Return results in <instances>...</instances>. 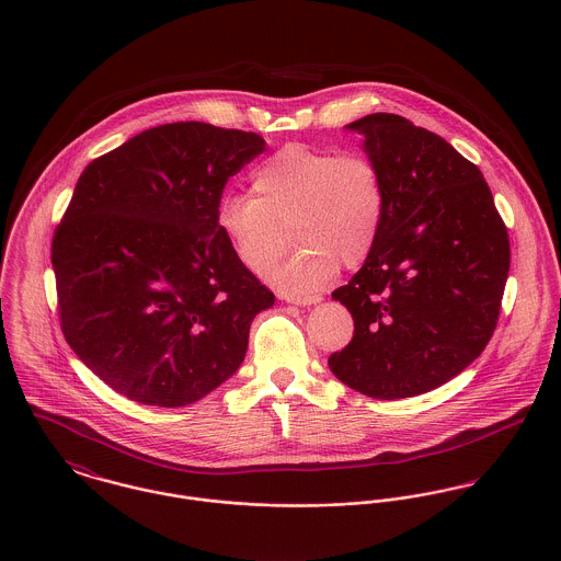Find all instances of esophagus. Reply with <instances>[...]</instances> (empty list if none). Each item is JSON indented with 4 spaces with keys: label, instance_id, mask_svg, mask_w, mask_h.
<instances>
[{
    "label": "esophagus",
    "instance_id": "1",
    "mask_svg": "<svg viewBox=\"0 0 561 561\" xmlns=\"http://www.w3.org/2000/svg\"><path fill=\"white\" fill-rule=\"evenodd\" d=\"M321 296H311V298H294L291 305H300V307H311V305H318Z\"/></svg>",
    "mask_w": 561,
    "mask_h": 561
}]
</instances>
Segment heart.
Instances as JSON below:
<instances>
[{"label":"heart","instance_id":"b5f03b06","mask_svg":"<svg viewBox=\"0 0 561 561\" xmlns=\"http://www.w3.org/2000/svg\"><path fill=\"white\" fill-rule=\"evenodd\" d=\"M252 194H227L216 227L250 272H263L278 254L280 229L300 245L272 267L267 283L289 298H311L334 278L339 261L363 263L380 238L387 185L376 161L289 145L252 172Z\"/></svg>","mask_w":561,"mask_h":561}]
</instances>
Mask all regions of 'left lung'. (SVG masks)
I'll list each match as a JSON object with an SVG mask.
<instances>
[{
	"instance_id": "obj_1",
	"label": "left lung",
	"mask_w": 561,
	"mask_h": 561,
	"mask_svg": "<svg viewBox=\"0 0 561 561\" xmlns=\"http://www.w3.org/2000/svg\"><path fill=\"white\" fill-rule=\"evenodd\" d=\"M347 129L382 170L387 211L363 267L332 291L354 336L328 367L363 396L414 398L488 345L510 272L507 229L480 168L440 136L382 112Z\"/></svg>"
}]
</instances>
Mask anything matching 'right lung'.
Listing matches in <instances>:
<instances>
[{
  "mask_svg": "<svg viewBox=\"0 0 561 561\" xmlns=\"http://www.w3.org/2000/svg\"><path fill=\"white\" fill-rule=\"evenodd\" d=\"M265 140L207 123L147 129L90 161L56 229L60 323L81 363L127 400H203L243 363L265 289L216 227L227 181Z\"/></svg>",
  "mask_w": 561,
  "mask_h": 561,
  "instance_id": "obj_1",
  "label": "right lung"
}]
</instances>
